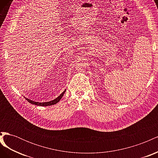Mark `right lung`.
<instances>
[{
    "label": "right lung",
    "instance_id": "right-lung-1",
    "mask_svg": "<svg viewBox=\"0 0 158 158\" xmlns=\"http://www.w3.org/2000/svg\"><path fill=\"white\" fill-rule=\"evenodd\" d=\"M66 92V89L64 91V92L62 93L59 96L57 97L56 99L52 100V101H50V102H42V103H40V102H34V101H32V100L28 99V98H26V99L27 100L28 102H30V103L31 104H33V105H36V106H52V105H55L56 103H58L60 99L63 98L64 94Z\"/></svg>",
    "mask_w": 158,
    "mask_h": 158
}]
</instances>
